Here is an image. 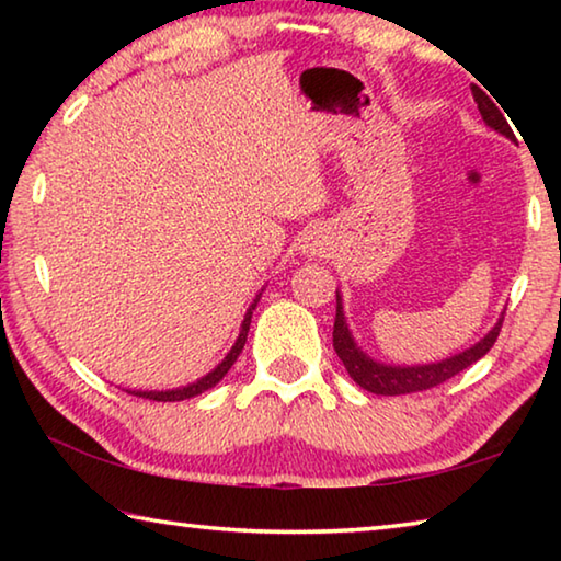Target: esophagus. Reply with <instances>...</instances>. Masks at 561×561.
<instances>
[{"instance_id":"obj_1","label":"esophagus","mask_w":561,"mask_h":561,"mask_svg":"<svg viewBox=\"0 0 561 561\" xmlns=\"http://www.w3.org/2000/svg\"><path fill=\"white\" fill-rule=\"evenodd\" d=\"M329 234L327 230H321V227H314V230H309L307 234L301 237V244L299 250L304 257H321L329 250Z\"/></svg>"}]
</instances>
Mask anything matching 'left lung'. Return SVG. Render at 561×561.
Returning <instances> with one entry per match:
<instances>
[{"label":"left lung","mask_w":561,"mask_h":561,"mask_svg":"<svg viewBox=\"0 0 561 561\" xmlns=\"http://www.w3.org/2000/svg\"><path fill=\"white\" fill-rule=\"evenodd\" d=\"M492 96V93H490ZM490 96L482 89L472 87V99L478 103L482 121L488 123L492 130L502 133V136L515 140V133H512L510 123L502 116L497 103H492ZM502 319H497V324L492 327L485 336H482L478 344H472L470 348L460 351V354L448 356L443 360H435V364H415V366H393V364H383V360H376L366 354L364 348L356 344L354 334L346 324V314H344V299L336 289V319H334V351L339 358L344 360L348 376L364 388L368 393L376 396H405V393H417V391H428V388L440 386L443 381H448L455 374H460L462 368L472 366L474 360H480L492 348V344L497 341Z\"/></svg>","instance_id":"left-lung-1"}]
</instances>
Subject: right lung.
Segmentation results:
<instances>
[{
  "instance_id": "add662e5",
  "label": "right lung",
  "mask_w": 561,
  "mask_h": 561,
  "mask_svg": "<svg viewBox=\"0 0 561 561\" xmlns=\"http://www.w3.org/2000/svg\"><path fill=\"white\" fill-rule=\"evenodd\" d=\"M264 291V289H262ZM262 291L254 297V301L250 304V309H247V314L242 319V327H240V334H237V341L232 344V348L227 351V356L217 364L210 374H205L203 378H197V381L187 383V386H180V388H168V391H130V388H126V393H133L138 398H148V401H158V403H168V401H185V398H193V396H201L205 391H210L213 386H217L225 378V374L230 371L232 364L237 360V356L242 354L244 348V341H247V331H250V324H252V311L254 307H257V301L262 297Z\"/></svg>"
}]
</instances>
